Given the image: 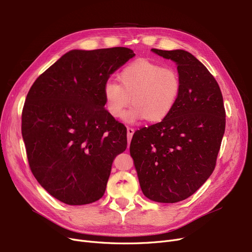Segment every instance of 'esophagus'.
I'll list each match as a JSON object with an SVG mask.
<instances>
[{
    "label": "esophagus",
    "mask_w": 252,
    "mask_h": 252,
    "mask_svg": "<svg viewBox=\"0 0 252 252\" xmlns=\"http://www.w3.org/2000/svg\"><path fill=\"white\" fill-rule=\"evenodd\" d=\"M126 130H127V145L129 146L130 140H132V137H133V135H134V133H135V130H134V128H132V127H127Z\"/></svg>",
    "instance_id": "esophagus-1"
}]
</instances>
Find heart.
<instances>
[{"label": "heart", "mask_w": 252, "mask_h": 252, "mask_svg": "<svg viewBox=\"0 0 252 252\" xmlns=\"http://www.w3.org/2000/svg\"><path fill=\"white\" fill-rule=\"evenodd\" d=\"M119 83L108 80L103 89L108 113L120 118L130 101L134 106L125 115L126 123L146 118L159 123L169 116L181 92L176 70L149 60H138L127 64L118 75Z\"/></svg>", "instance_id": "1"}]
</instances>
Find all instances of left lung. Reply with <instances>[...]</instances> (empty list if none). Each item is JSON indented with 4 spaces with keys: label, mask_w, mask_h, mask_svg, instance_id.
Segmentation results:
<instances>
[{
    "label": "left lung",
    "mask_w": 252,
    "mask_h": 252,
    "mask_svg": "<svg viewBox=\"0 0 252 252\" xmlns=\"http://www.w3.org/2000/svg\"><path fill=\"white\" fill-rule=\"evenodd\" d=\"M151 51L177 64L181 92L168 117L134 134L129 153L146 198L177 203L198 190L215 168L225 129L223 99L215 78L191 53Z\"/></svg>",
    "instance_id": "1"
}]
</instances>
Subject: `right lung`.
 I'll use <instances>...</instances> for the list:
<instances>
[{
    "label": "right lung",
    "mask_w": 252,
    "mask_h": 252,
    "mask_svg": "<svg viewBox=\"0 0 252 252\" xmlns=\"http://www.w3.org/2000/svg\"><path fill=\"white\" fill-rule=\"evenodd\" d=\"M132 49H74L41 74L27 95L21 134L37 181L68 205L105 193L115 157L126 148V128L105 109L103 89Z\"/></svg>",
    "instance_id": "add662e5"
}]
</instances>
